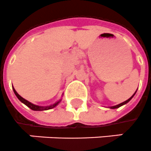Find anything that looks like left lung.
<instances>
[{
    "mask_svg": "<svg viewBox=\"0 0 151 151\" xmlns=\"http://www.w3.org/2000/svg\"><path fill=\"white\" fill-rule=\"evenodd\" d=\"M137 93V91L135 92V93ZM135 93L133 95H132V96H131V97H130L129 99H128L127 101H124V102H122V103H121V104H118V105H116V106H113V107H111V109H115V108H119V107H121V106L124 105V104H127L128 102H129V101L130 100H131V99L132 98V97H133V96H134V95H135Z\"/></svg>",
    "mask_w": 151,
    "mask_h": 151,
    "instance_id": "1",
    "label": "left lung"
}]
</instances>
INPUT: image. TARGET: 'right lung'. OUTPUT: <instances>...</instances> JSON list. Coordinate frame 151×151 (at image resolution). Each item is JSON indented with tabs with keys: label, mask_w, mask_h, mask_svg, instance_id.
Wrapping results in <instances>:
<instances>
[{
	"label": "right lung",
	"mask_w": 151,
	"mask_h": 151,
	"mask_svg": "<svg viewBox=\"0 0 151 151\" xmlns=\"http://www.w3.org/2000/svg\"><path fill=\"white\" fill-rule=\"evenodd\" d=\"M13 88V87H12ZM13 90H14V94L16 95V96L18 97V99H19V101H21V102H22L23 104H25L26 106H27L28 108H29L30 109L33 110V111H44V110H48V109H51V108H55V106L58 105V104L60 102V101H58L57 103L54 104H52V105L50 106H47V107H40V106H37V105H35V104H33L30 103V102H29L28 101H26V99L22 98L20 95L18 93L16 92V90H14V88H13Z\"/></svg>",
	"instance_id": "1"
}]
</instances>
